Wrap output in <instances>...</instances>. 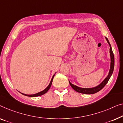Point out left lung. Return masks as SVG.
Segmentation results:
<instances>
[{
  "instance_id": "obj_1",
  "label": "left lung",
  "mask_w": 123,
  "mask_h": 123,
  "mask_svg": "<svg viewBox=\"0 0 123 123\" xmlns=\"http://www.w3.org/2000/svg\"><path fill=\"white\" fill-rule=\"evenodd\" d=\"M105 38H106L107 42H108V44L110 46V61H111V62H110L109 72L108 76H107L106 78L104 80L102 81L99 85H98V86H95V87H90V88H82V87H79V86L71 84V83L70 82V81L68 80L69 84H70L72 89H73L74 90L77 91V92L81 93V94H94L95 93L98 92V91L101 90L103 89L105 85H106V84L108 83V81L109 80L110 77L111 76L114 71V56L113 51H112L111 45H110L108 39L106 37H105Z\"/></svg>"
}]
</instances>
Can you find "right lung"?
I'll return each mask as SVG.
<instances>
[{"label": "right lung", "instance_id": "1", "mask_svg": "<svg viewBox=\"0 0 123 123\" xmlns=\"http://www.w3.org/2000/svg\"><path fill=\"white\" fill-rule=\"evenodd\" d=\"M56 73H55V74H56ZM54 76H55V75H53L52 77L51 82H49V85H48L47 87L45 89H44L43 91H40V92H38V93H36V94H32V95H27V94H23V93H22V92H19L21 93L22 94L24 95L27 96H29V97H37V96H39L42 95L46 94V93L48 91V90L50 89V87H51V86L52 83V81H53V77H54Z\"/></svg>", "mask_w": 123, "mask_h": 123}]
</instances>
